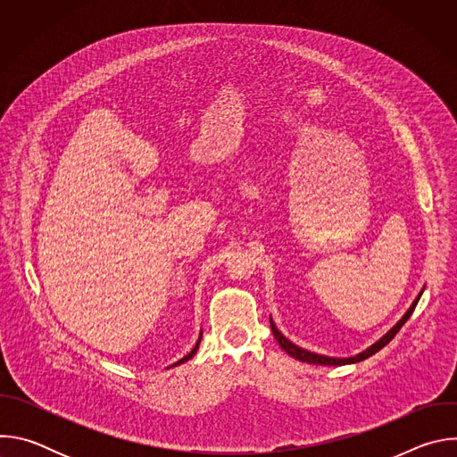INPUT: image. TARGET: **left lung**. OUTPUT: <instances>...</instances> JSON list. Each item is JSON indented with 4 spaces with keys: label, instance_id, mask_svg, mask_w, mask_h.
<instances>
[{
    "label": "left lung",
    "instance_id": "left-lung-1",
    "mask_svg": "<svg viewBox=\"0 0 457 457\" xmlns=\"http://www.w3.org/2000/svg\"><path fill=\"white\" fill-rule=\"evenodd\" d=\"M421 295H423V291L418 295V298L414 300V303L409 307V311L405 312V316L395 325L393 329H390L381 340H378L374 345H370L367 351H363V353H360V354H356V356H353V358H329V356H321V354H314V353H309V351H305V349H302V347H296L295 344H291L277 328H275V323L271 321V331H273V337L277 338V342H278V345L289 354V356H293L295 360H300V361H307V363H312V365H347V363H356V361H361V360H365V358H369V356H372V354H376L379 349H383L390 340H393L396 335H398V331L403 328L405 325V321L411 318V314L414 312V309H416V305H418V302H420V298H421Z\"/></svg>",
    "mask_w": 457,
    "mask_h": 457
}]
</instances>
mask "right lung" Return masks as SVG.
<instances>
[{"label": "right lung", "mask_w": 457, "mask_h": 457, "mask_svg": "<svg viewBox=\"0 0 457 457\" xmlns=\"http://www.w3.org/2000/svg\"><path fill=\"white\" fill-rule=\"evenodd\" d=\"M199 344H201V338H199V342H197V345H195V347H193V349H191V353H189V354H186V356H184V358H182V360H179V361H177V363H175V365H179V363H184V361H187V360H189V358H193V354H195V353H197V349H199Z\"/></svg>", "instance_id": "1"}]
</instances>
